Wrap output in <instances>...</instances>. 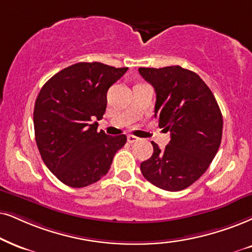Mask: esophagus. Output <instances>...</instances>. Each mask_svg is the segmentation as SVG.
I'll list each match as a JSON object with an SVG mask.
<instances>
[{"instance_id": "obj_1", "label": "esophagus", "mask_w": 252, "mask_h": 252, "mask_svg": "<svg viewBox=\"0 0 252 252\" xmlns=\"http://www.w3.org/2000/svg\"><path fill=\"white\" fill-rule=\"evenodd\" d=\"M138 137H136V136H133V135H129L128 136V142L129 143H135V142H137L138 141Z\"/></svg>"}]
</instances>
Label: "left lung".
Instances as JSON below:
<instances>
[{
  "label": "left lung",
  "mask_w": 252,
  "mask_h": 252,
  "mask_svg": "<svg viewBox=\"0 0 252 252\" xmlns=\"http://www.w3.org/2000/svg\"><path fill=\"white\" fill-rule=\"evenodd\" d=\"M139 74L156 92L155 117L171 132L161 151L141 164L142 174L159 189H187L209 167L221 144L223 119L214 95L196 73L180 66L141 67Z\"/></svg>",
  "instance_id": "obj_1"
}]
</instances>
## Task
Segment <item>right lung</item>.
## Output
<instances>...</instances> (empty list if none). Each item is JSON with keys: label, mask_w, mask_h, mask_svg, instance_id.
Listing matches in <instances>:
<instances>
[{"label": "right lung", "mask_w": 252, "mask_h": 252, "mask_svg": "<svg viewBox=\"0 0 252 252\" xmlns=\"http://www.w3.org/2000/svg\"><path fill=\"white\" fill-rule=\"evenodd\" d=\"M128 67L78 63L62 69L43 86L33 110L36 143L41 159L58 179L80 189L109 171L126 135L97 131L107 107V92Z\"/></svg>", "instance_id": "add662e5"}]
</instances>
